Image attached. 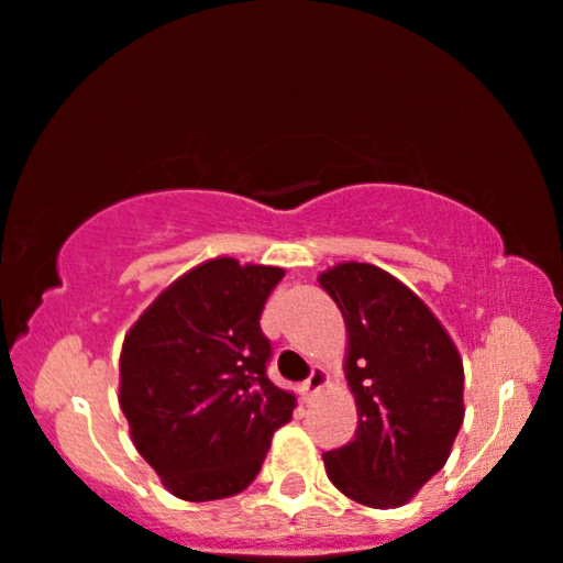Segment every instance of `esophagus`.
Masks as SVG:
<instances>
[{
  "instance_id": "obj_1",
  "label": "esophagus",
  "mask_w": 563,
  "mask_h": 563,
  "mask_svg": "<svg viewBox=\"0 0 563 563\" xmlns=\"http://www.w3.org/2000/svg\"><path fill=\"white\" fill-rule=\"evenodd\" d=\"M324 384H327V372H324V368H322V366H314V368H311L309 379H306V382L301 384V395H303V400H306V402L314 400V397L324 389Z\"/></svg>"
}]
</instances>
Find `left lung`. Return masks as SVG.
I'll use <instances>...</instances> for the list:
<instances>
[{
  "label": "left lung",
  "mask_w": 563,
  "mask_h": 563,
  "mask_svg": "<svg viewBox=\"0 0 563 563\" xmlns=\"http://www.w3.org/2000/svg\"><path fill=\"white\" fill-rule=\"evenodd\" d=\"M347 327L345 379L358 429L324 452V471L347 499L402 507L444 467L465 418V372L452 338L397 277L343 262L317 277Z\"/></svg>",
  "instance_id": "8db88e82"
}]
</instances>
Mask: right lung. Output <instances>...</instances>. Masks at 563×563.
<instances>
[{
  "instance_id": "right-lung-1",
  "label": "right lung",
  "mask_w": 563,
  "mask_h": 563,
  "mask_svg": "<svg viewBox=\"0 0 563 563\" xmlns=\"http://www.w3.org/2000/svg\"><path fill=\"white\" fill-rule=\"evenodd\" d=\"M280 267L218 257L170 283L126 332L122 405L137 452L184 501L236 496L257 478L296 397L267 379L260 327Z\"/></svg>"
}]
</instances>
